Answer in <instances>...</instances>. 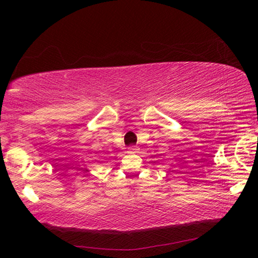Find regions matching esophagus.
I'll return each instance as SVG.
<instances>
[{
    "label": "esophagus",
    "mask_w": 258,
    "mask_h": 258,
    "mask_svg": "<svg viewBox=\"0 0 258 258\" xmlns=\"http://www.w3.org/2000/svg\"><path fill=\"white\" fill-rule=\"evenodd\" d=\"M137 150H139V148H137L136 146H130V147L128 148L129 153H137Z\"/></svg>",
    "instance_id": "obj_1"
}]
</instances>
